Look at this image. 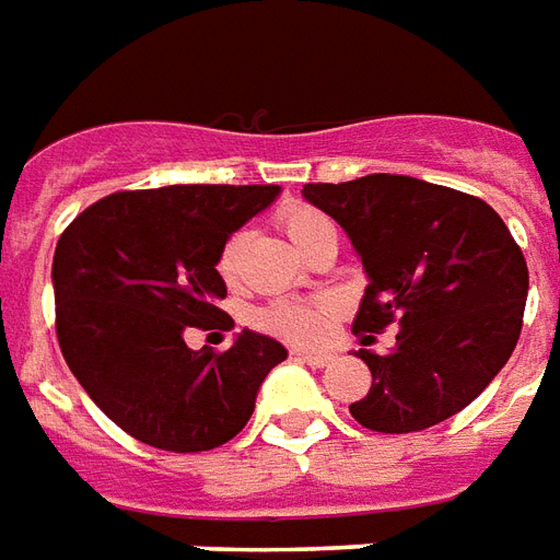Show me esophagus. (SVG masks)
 <instances>
[{"instance_id": "1", "label": "esophagus", "mask_w": 560, "mask_h": 560, "mask_svg": "<svg viewBox=\"0 0 560 560\" xmlns=\"http://www.w3.org/2000/svg\"><path fill=\"white\" fill-rule=\"evenodd\" d=\"M292 354H295L298 360H304L306 365H313V369H322V365H327L334 360V354H327V351H306V348H295Z\"/></svg>"}]
</instances>
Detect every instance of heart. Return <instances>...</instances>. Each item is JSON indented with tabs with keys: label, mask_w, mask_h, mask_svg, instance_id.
<instances>
[{
	"label": "heart",
	"mask_w": 560,
	"mask_h": 560,
	"mask_svg": "<svg viewBox=\"0 0 560 560\" xmlns=\"http://www.w3.org/2000/svg\"><path fill=\"white\" fill-rule=\"evenodd\" d=\"M280 224H283L289 242L301 254L325 230H334L330 218L313 206H285L280 212ZM238 256H242V235H233L224 242L215 262L218 275L224 277L226 283H235V277H238ZM330 315H334L330 301H277V304L256 306L250 313V325L265 334L283 336L289 342H315L325 336Z\"/></svg>",
	"instance_id": "heart-1"
}]
</instances>
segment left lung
<instances>
[{
    "label": "left lung",
    "mask_w": 560,
    "mask_h": 560,
    "mask_svg": "<svg viewBox=\"0 0 560 560\" xmlns=\"http://www.w3.org/2000/svg\"><path fill=\"white\" fill-rule=\"evenodd\" d=\"M304 197L363 259L354 334L398 322L389 354L360 348L372 389L351 416L381 434H410L472 405L514 354L528 298L525 256L493 206L398 174L310 183Z\"/></svg>",
    "instance_id": "obj_1"
}]
</instances>
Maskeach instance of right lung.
Listing matches in <instances>:
<instances>
[{"label": "right lung", "mask_w": 560, "mask_h": 560, "mask_svg": "<svg viewBox=\"0 0 560 560\" xmlns=\"http://www.w3.org/2000/svg\"><path fill=\"white\" fill-rule=\"evenodd\" d=\"M280 185H165L88 206L52 259L61 354L117 428L165 452H209L254 413L285 360L271 336L242 330L224 354L191 351L185 330H230L218 254L275 203Z\"/></svg>", "instance_id": "add662e5"}]
</instances>
